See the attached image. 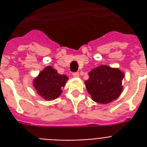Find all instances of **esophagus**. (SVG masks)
I'll use <instances>...</instances> for the list:
<instances>
[{
    "mask_svg": "<svg viewBox=\"0 0 147 147\" xmlns=\"http://www.w3.org/2000/svg\"><path fill=\"white\" fill-rule=\"evenodd\" d=\"M72 76H73L74 78H78L79 77V73L78 72H75V73L72 74Z\"/></svg>",
    "mask_w": 147,
    "mask_h": 147,
    "instance_id": "obj_1",
    "label": "esophagus"
}]
</instances>
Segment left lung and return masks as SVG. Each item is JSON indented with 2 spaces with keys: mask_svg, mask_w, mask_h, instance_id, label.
<instances>
[{
  "mask_svg": "<svg viewBox=\"0 0 147 147\" xmlns=\"http://www.w3.org/2000/svg\"><path fill=\"white\" fill-rule=\"evenodd\" d=\"M88 76L85 87L94 101L105 105L121 95L124 74L119 69L101 65L90 71Z\"/></svg>",
  "mask_w": 147,
  "mask_h": 147,
  "instance_id": "8db88e82",
  "label": "left lung"
}]
</instances>
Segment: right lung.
I'll return each mask as SVG.
<instances>
[{
    "label": "right lung",
    "mask_w": 147,
    "mask_h": 147,
    "mask_svg": "<svg viewBox=\"0 0 147 147\" xmlns=\"http://www.w3.org/2000/svg\"><path fill=\"white\" fill-rule=\"evenodd\" d=\"M69 78L60 75L51 65L45 67L33 79V85L37 94L47 100H55L62 93Z\"/></svg>",
    "instance_id": "1"
}]
</instances>
